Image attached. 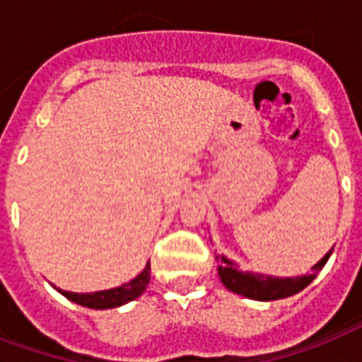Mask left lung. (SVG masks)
Here are the masks:
<instances>
[{"label":"left lung","mask_w":362,"mask_h":362,"mask_svg":"<svg viewBox=\"0 0 362 362\" xmlns=\"http://www.w3.org/2000/svg\"><path fill=\"white\" fill-rule=\"evenodd\" d=\"M330 247L321 260H317L312 266V274H304V276H295V277H277V276H268V274H259V272H249V270H240V266L230 260L225 255H215V260L219 262L217 272H219L221 283L225 285L228 291L242 295L251 300H279V298H287L296 293H300L302 288L308 287L310 283L315 279L319 270H323V266L327 264V260L332 255Z\"/></svg>","instance_id":"left-lung-1"}]
</instances>
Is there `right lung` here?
<instances>
[{
  "mask_svg": "<svg viewBox=\"0 0 362 362\" xmlns=\"http://www.w3.org/2000/svg\"><path fill=\"white\" fill-rule=\"evenodd\" d=\"M151 281V262L147 260V264L134 279L122 283L119 287L105 288V291H96V293H71V291H64V288L52 287L64 295L67 300L75 302L79 306L92 308V310H109V308L124 306L128 302L136 300L145 293V288Z\"/></svg>",
  "mask_w": 362,
  "mask_h": 362,
  "instance_id": "add662e5",
  "label": "right lung"
}]
</instances>
